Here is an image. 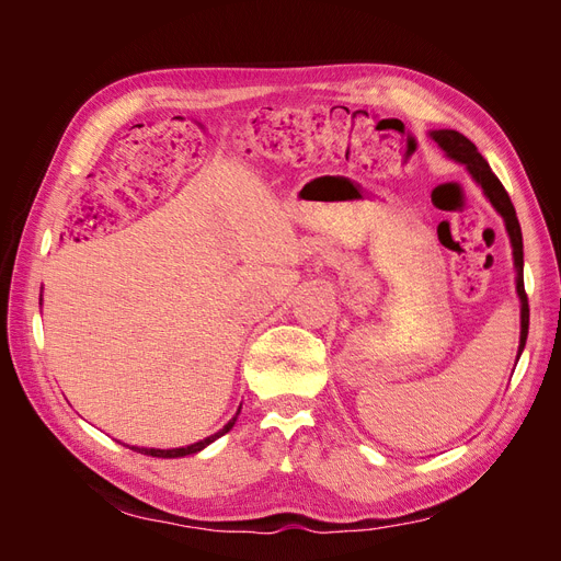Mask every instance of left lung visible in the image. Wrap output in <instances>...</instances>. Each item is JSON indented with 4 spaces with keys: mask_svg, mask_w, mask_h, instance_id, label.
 Listing matches in <instances>:
<instances>
[{
    "mask_svg": "<svg viewBox=\"0 0 561 561\" xmlns=\"http://www.w3.org/2000/svg\"><path fill=\"white\" fill-rule=\"evenodd\" d=\"M431 138L437 142V147L445 151L447 159L466 165V171L470 173V178L478 182V186H482L484 196L489 198L494 210L503 217L505 222V231L507 239H511L513 245V262H515V287H517V297H519V346H517V360L524 351L526 344V334H529V301H526V293H524V250H522V229L517 222L515 215V206L511 196L503 190L501 180L491 173V168L486 163V159L480 154L478 147H474L466 135H461L458 130L451 128H439V130H431Z\"/></svg>",
    "mask_w": 561,
    "mask_h": 561,
    "instance_id": "1",
    "label": "left lung"
}]
</instances>
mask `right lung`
Returning a JSON list of instances; mask_svg holds the SVG:
<instances>
[{
	"mask_svg": "<svg viewBox=\"0 0 561 561\" xmlns=\"http://www.w3.org/2000/svg\"><path fill=\"white\" fill-rule=\"evenodd\" d=\"M239 414H241V407H239V412H236V416H231V419H229V423H227V426H225L222 431H217L215 435H210V437H206V439H198V443H194V445L178 447V449H149V447H130V449H133V451H140V454H147V456H157V458H180V456L198 454L201 449H206L210 443H215L217 437H222L225 433H229V431L233 428L236 419H239ZM126 447H128V445H126Z\"/></svg>",
	"mask_w": 561,
	"mask_h": 561,
	"instance_id": "obj_1",
	"label": "right lung"
}]
</instances>
